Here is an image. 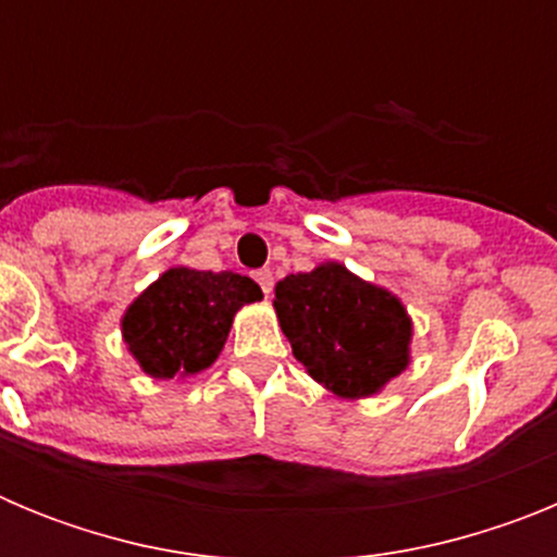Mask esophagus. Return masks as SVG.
Returning a JSON list of instances; mask_svg holds the SVG:
<instances>
[{"mask_svg":"<svg viewBox=\"0 0 557 557\" xmlns=\"http://www.w3.org/2000/svg\"><path fill=\"white\" fill-rule=\"evenodd\" d=\"M253 278L259 282V287H262L264 295L273 293V273H270V270H256Z\"/></svg>","mask_w":557,"mask_h":557,"instance_id":"esophagus-1","label":"esophagus"}]
</instances>
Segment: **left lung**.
<instances>
[{
  "instance_id": "8db88e82",
  "label": "left lung",
  "mask_w": 557,
  "mask_h": 557,
  "mask_svg": "<svg viewBox=\"0 0 557 557\" xmlns=\"http://www.w3.org/2000/svg\"><path fill=\"white\" fill-rule=\"evenodd\" d=\"M275 314L295 359L339 398H368L410 366L412 321L385 287L323 262L275 284Z\"/></svg>"
}]
</instances>
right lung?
Listing matches in <instances>:
<instances>
[{
  "label": "right lung",
  "instance_id": "add662e5",
  "mask_svg": "<svg viewBox=\"0 0 557 557\" xmlns=\"http://www.w3.org/2000/svg\"><path fill=\"white\" fill-rule=\"evenodd\" d=\"M253 301L262 289L248 275L170 268L125 309L122 339L147 376H195L220 357L234 314Z\"/></svg>",
  "mask_w": 557,
  "mask_h": 557
}]
</instances>
